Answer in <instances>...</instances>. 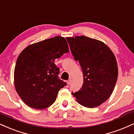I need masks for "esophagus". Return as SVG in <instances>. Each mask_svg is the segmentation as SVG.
I'll return each instance as SVG.
<instances>
[{"instance_id": "34e87169", "label": "esophagus", "mask_w": 134, "mask_h": 134, "mask_svg": "<svg viewBox=\"0 0 134 134\" xmlns=\"http://www.w3.org/2000/svg\"><path fill=\"white\" fill-rule=\"evenodd\" d=\"M71 82H72V80L71 79H69V80H67V85H70V83H71Z\"/></svg>"}]
</instances>
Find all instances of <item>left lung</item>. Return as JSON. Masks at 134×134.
<instances>
[{
    "label": "left lung",
    "mask_w": 134,
    "mask_h": 134,
    "mask_svg": "<svg viewBox=\"0 0 134 134\" xmlns=\"http://www.w3.org/2000/svg\"><path fill=\"white\" fill-rule=\"evenodd\" d=\"M74 59L83 72L82 87L72 94L82 105L98 107L109 99L118 77V67L113 52L107 45L87 37H67Z\"/></svg>",
    "instance_id": "8db88e82"
}]
</instances>
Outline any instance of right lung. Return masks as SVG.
Returning a JSON list of instances; mask_svg holds the SVG:
<instances>
[{"label": "right lung", "mask_w": 134, "mask_h": 134, "mask_svg": "<svg viewBox=\"0 0 134 134\" xmlns=\"http://www.w3.org/2000/svg\"><path fill=\"white\" fill-rule=\"evenodd\" d=\"M69 52L65 38L60 36L27 47L17 58L14 70L15 90L30 107L43 109L55 101L66 83L58 75L55 59Z\"/></svg>", "instance_id": "obj_1"}]
</instances>
